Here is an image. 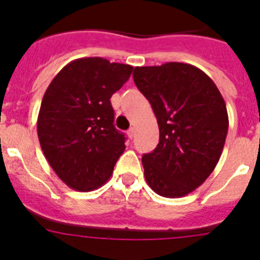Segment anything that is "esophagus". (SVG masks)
Here are the masks:
<instances>
[{
	"label": "esophagus",
	"mask_w": 260,
	"mask_h": 260,
	"mask_svg": "<svg viewBox=\"0 0 260 260\" xmlns=\"http://www.w3.org/2000/svg\"><path fill=\"white\" fill-rule=\"evenodd\" d=\"M127 135H128V138L132 139V138L135 135V127H130V128H128V130H127Z\"/></svg>",
	"instance_id": "1"
}]
</instances>
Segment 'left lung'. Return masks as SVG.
Masks as SVG:
<instances>
[{
    "instance_id": "left-lung-1",
    "label": "left lung",
    "mask_w": 260,
    "mask_h": 260,
    "mask_svg": "<svg viewBox=\"0 0 260 260\" xmlns=\"http://www.w3.org/2000/svg\"><path fill=\"white\" fill-rule=\"evenodd\" d=\"M133 78L157 119L158 144L142 164L151 189L180 198L207 180L221 156L228 112L213 80L182 62L135 68Z\"/></svg>"
}]
</instances>
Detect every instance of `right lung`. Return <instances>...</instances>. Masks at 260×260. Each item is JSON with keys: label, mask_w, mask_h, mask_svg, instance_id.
Returning a JSON list of instances; mask_svg holds the SVG:
<instances>
[{"label": "right lung", "mask_w": 260, "mask_h": 260, "mask_svg": "<svg viewBox=\"0 0 260 260\" xmlns=\"http://www.w3.org/2000/svg\"><path fill=\"white\" fill-rule=\"evenodd\" d=\"M133 66L102 57L71 61L54 77L41 102L38 137L59 180L78 191L104 185L125 151L114 127L110 98L127 82Z\"/></svg>", "instance_id": "add662e5"}]
</instances>
